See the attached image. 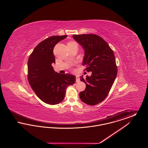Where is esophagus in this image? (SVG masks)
<instances>
[{
	"instance_id": "obj_1",
	"label": "esophagus",
	"mask_w": 148,
	"mask_h": 148,
	"mask_svg": "<svg viewBox=\"0 0 148 148\" xmlns=\"http://www.w3.org/2000/svg\"><path fill=\"white\" fill-rule=\"evenodd\" d=\"M76 82H77V83L80 82V78H79V77L78 76L76 77Z\"/></svg>"
}]
</instances>
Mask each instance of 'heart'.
<instances>
[{
	"mask_svg": "<svg viewBox=\"0 0 148 148\" xmlns=\"http://www.w3.org/2000/svg\"><path fill=\"white\" fill-rule=\"evenodd\" d=\"M72 43H74V42H68V44H72Z\"/></svg>",
	"mask_w": 148,
	"mask_h": 148,
	"instance_id": "obj_1",
	"label": "heart"
}]
</instances>
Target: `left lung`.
Segmentation results:
<instances>
[{
  "instance_id": "1",
  "label": "left lung",
  "mask_w": 148,
  "mask_h": 148,
  "mask_svg": "<svg viewBox=\"0 0 148 148\" xmlns=\"http://www.w3.org/2000/svg\"><path fill=\"white\" fill-rule=\"evenodd\" d=\"M73 38L84 50L83 65L92 71V75L81 76L86 88L79 93L83 102L90 106L103 101L110 92L116 77L118 69L115 56L108 44L100 36L87 34L73 35Z\"/></svg>"
}]
</instances>
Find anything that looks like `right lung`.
<instances>
[{"label": "right lung", "mask_w": 148, "mask_h": 148, "mask_svg": "<svg viewBox=\"0 0 148 148\" xmlns=\"http://www.w3.org/2000/svg\"><path fill=\"white\" fill-rule=\"evenodd\" d=\"M68 35L52 36L40 42L33 50L28 62V79L36 95L44 103L56 105L63 100L67 87L75 83L74 75L56 72L53 49Z\"/></svg>", "instance_id": "1"}]
</instances>
